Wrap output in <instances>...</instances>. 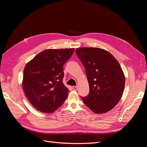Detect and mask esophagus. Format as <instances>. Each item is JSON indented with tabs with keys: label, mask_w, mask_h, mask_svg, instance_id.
Instances as JSON below:
<instances>
[{
	"label": "esophagus",
	"mask_w": 147,
	"mask_h": 147,
	"mask_svg": "<svg viewBox=\"0 0 147 147\" xmlns=\"http://www.w3.org/2000/svg\"><path fill=\"white\" fill-rule=\"evenodd\" d=\"M73 89H74V90H77L78 86H73Z\"/></svg>",
	"instance_id": "obj_1"
}]
</instances>
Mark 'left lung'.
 Segmentation results:
<instances>
[{
    "label": "left lung",
    "mask_w": 147,
    "mask_h": 147,
    "mask_svg": "<svg viewBox=\"0 0 147 147\" xmlns=\"http://www.w3.org/2000/svg\"><path fill=\"white\" fill-rule=\"evenodd\" d=\"M76 54L85 68L90 92L81 97L93 112L103 113L121 99L125 77L118 61L109 52L98 48H80Z\"/></svg>",
    "instance_id": "left-lung-1"
}]
</instances>
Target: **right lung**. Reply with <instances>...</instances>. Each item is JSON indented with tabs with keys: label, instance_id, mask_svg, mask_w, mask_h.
Here are the masks:
<instances>
[{
	"label": "right lung",
	"instance_id": "1",
	"mask_svg": "<svg viewBox=\"0 0 147 147\" xmlns=\"http://www.w3.org/2000/svg\"><path fill=\"white\" fill-rule=\"evenodd\" d=\"M74 48L48 49L26 64L23 88L34 107L43 113H53L67 99L69 89L63 82L64 64L73 55Z\"/></svg>",
	"mask_w": 147,
	"mask_h": 147
}]
</instances>
